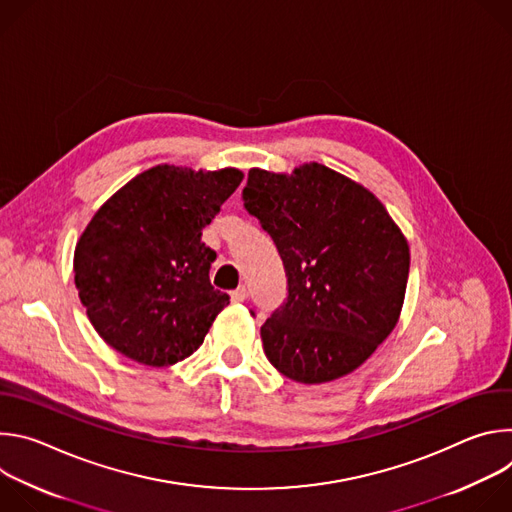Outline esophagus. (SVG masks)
I'll list each match as a JSON object with an SVG mask.
<instances>
[{
    "instance_id": "obj_1",
    "label": "esophagus",
    "mask_w": 512,
    "mask_h": 512,
    "mask_svg": "<svg viewBox=\"0 0 512 512\" xmlns=\"http://www.w3.org/2000/svg\"><path fill=\"white\" fill-rule=\"evenodd\" d=\"M231 300H233L235 304L245 302V300H247V287H245V285H239L235 291H231Z\"/></svg>"
}]
</instances>
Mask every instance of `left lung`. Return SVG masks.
Segmentation results:
<instances>
[{
    "instance_id": "obj_1",
    "label": "left lung",
    "mask_w": 512,
    "mask_h": 512,
    "mask_svg": "<svg viewBox=\"0 0 512 512\" xmlns=\"http://www.w3.org/2000/svg\"><path fill=\"white\" fill-rule=\"evenodd\" d=\"M243 206L287 277L285 302L261 326L269 362L306 385L358 369L395 328L409 277L407 241L385 206L316 162L291 176L249 170Z\"/></svg>"
}]
</instances>
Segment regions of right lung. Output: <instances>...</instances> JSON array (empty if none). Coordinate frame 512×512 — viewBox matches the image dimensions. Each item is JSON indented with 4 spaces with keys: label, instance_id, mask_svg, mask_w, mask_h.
Instances as JSON below:
<instances>
[{
    "label": "right lung",
    "instance_id": "obj_1",
    "mask_svg": "<svg viewBox=\"0 0 512 512\" xmlns=\"http://www.w3.org/2000/svg\"><path fill=\"white\" fill-rule=\"evenodd\" d=\"M235 168L156 166L115 192L75 251V283L99 336L123 356L168 367L190 356L227 304L210 285L202 229L239 188Z\"/></svg>",
    "mask_w": 512,
    "mask_h": 512
}]
</instances>
